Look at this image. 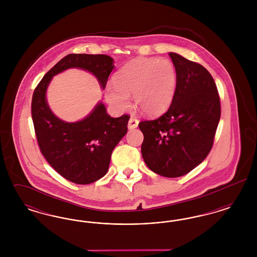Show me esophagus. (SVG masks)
<instances>
[{"label": "esophagus", "mask_w": 257, "mask_h": 257, "mask_svg": "<svg viewBox=\"0 0 257 257\" xmlns=\"http://www.w3.org/2000/svg\"><path fill=\"white\" fill-rule=\"evenodd\" d=\"M138 125H139V120L137 118H135V117H131L129 119V122H128V129L129 130L135 129V128L138 127Z\"/></svg>", "instance_id": "34e87169"}]
</instances>
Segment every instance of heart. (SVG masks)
I'll return each mask as SVG.
<instances>
[{
    "mask_svg": "<svg viewBox=\"0 0 257 257\" xmlns=\"http://www.w3.org/2000/svg\"><path fill=\"white\" fill-rule=\"evenodd\" d=\"M177 73L169 60L139 58L129 61L112 77L105 97L112 108L127 110L130 94L134 103L149 116H158L171 107L176 91Z\"/></svg>",
    "mask_w": 257,
    "mask_h": 257,
    "instance_id": "heart-1",
    "label": "heart"
}]
</instances>
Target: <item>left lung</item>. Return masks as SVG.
I'll list each match as a JSON object with an SVG mask.
<instances>
[{"label":"left lung","instance_id":"8db88e82","mask_svg":"<svg viewBox=\"0 0 257 257\" xmlns=\"http://www.w3.org/2000/svg\"><path fill=\"white\" fill-rule=\"evenodd\" d=\"M170 57L177 73L168 111L139 124L142 155L147 167L165 177H179L207 157L220 117V97L207 69L176 53Z\"/></svg>","mask_w":257,"mask_h":257}]
</instances>
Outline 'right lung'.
<instances>
[{
	"instance_id": "add662e5",
	"label": "right lung",
	"mask_w": 257,
	"mask_h": 257,
	"mask_svg": "<svg viewBox=\"0 0 257 257\" xmlns=\"http://www.w3.org/2000/svg\"><path fill=\"white\" fill-rule=\"evenodd\" d=\"M113 67L112 58L107 55L69 54L44 75L35 89L32 117L40 151L55 171L73 183H93L107 173L111 152L127 133L130 116L110 117L105 105L98 102L82 120L63 121L50 109L47 88L55 75L79 68L94 75L105 89Z\"/></svg>"
}]
</instances>
